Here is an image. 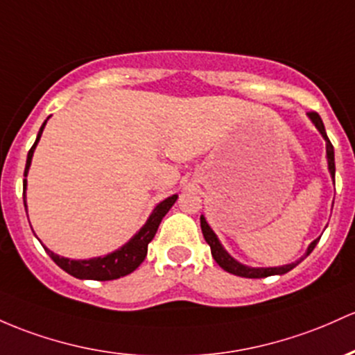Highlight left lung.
Returning a JSON list of instances; mask_svg holds the SVG:
<instances>
[{
	"instance_id": "obj_1",
	"label": "left lung",
	"mask_w": 355,
	"mask_h": 355,
	"mask_svg": "<svg viewBox=\"0 0 355 355\" xmlns=\"http://www.w3.org/2000/svg\"><path fill=\"white\" fill-rule=\"evenodd\" d=\"M309 118L311 119V123L315 124V128L320 131L323 139H325L327 162H329V171L334 178L336 177V158H334V146H332V143H330L329 136H327V133H325L323 121L320 116H318V112H309ZM200 227H202V234H204V239L207 241V244L210 246V252H212V258L216 259V263L219 264L222 270H225L227 272H232V275H236V276H243V278H266V276H272V275H285V272L291 271L295 266H297V264L302 263V259L306 258V256L313 251L315 246H317L318 241H320V237H318V239H315L313 243L309 246V249H306L305 256L291 264H285V266H278V268H251V266H246V264H241L239 261H236L227 251H225L224 248H222L220 241L217 239L216 232L210 229V225L207 224V220H205L204 216H200Z\"/></svg>"
}]
</instances>
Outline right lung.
<instances>
[{"instance_id":"add662e5","label":"right lung","mask_w":355,"mask_h":355,"mask_svg":"<svg viewBox=\"0 0 355 355\" xmlns=\"http://www.w3.org/2000/svg\"><path fill=\"white\" fill-rule=\"evenodd\" d=\"M49 119V118H46ZM42 124L40 131H38L37 139H35L33 146L30 148L28 157H26V166H25V177L28 175L30 170V163H32L33 158V151L37 148V143L40 141V136L44 133V128L46 124ZM25 192H26V180H23V204H25L26 209V198H25ZM178 196H171L168 198H165L163 202H159L157 207L153 209L151 216L148 217L146 224L139 229L136 234L128 241L124 246H121L116 251L109 252V254L103 256V258H91V259H69V258H62V256L55 254V252L50 251L49 248L44 249L49 252V256L55 261L57 266H60L62 270L69 275L76 276L79 279H96V282H109V279H118L121 276H126L130 272H133L139 264L143 263L146 258L148 252V244L151 243L155 234L158 231V225L162 222L165 214L171 209V205L175 204Z\"/></svg>"}]
</instances>
